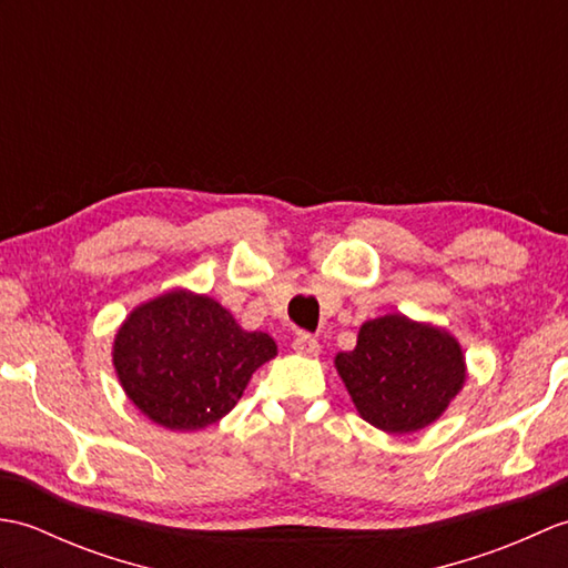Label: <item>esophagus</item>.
Instances as JSON below:
<instances>
[{
    "instance_id": "esophagus-1",
    "label": "esophagus",
    "mask_w": 568,
    "mask_h": 568,
    "mask_svg": "<svg viewBox=\"0 0 568 568\" xmlns=\"http://www.w3.org/2000/svg\"><path fill=\"white\" fill-rule=\"evenodd\" d=\"M293 348L297 354H305V356H317L320 354V342L315 336L307 334V332H300L295 339H293Z\"/></svg>"
}]
</instances>
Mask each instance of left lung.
<instances>
[{
  "instance_id": "left-lung-1",
  "label": "left lung",
  "mask_w": 568,
  "mask_h": 568,
  "mask_svg": "<svg viewBox=\"0 0 568 568\" xmlns=\"http://www.w3.org/2000/svg\"><path fill=\"white\" fill-rule=\"evenodd\" d=\"M358 415L390 434L432 425L466 381L462 346L403 315L366 322L354 352L334 358Z\"/></svg>"
}]
</instances>
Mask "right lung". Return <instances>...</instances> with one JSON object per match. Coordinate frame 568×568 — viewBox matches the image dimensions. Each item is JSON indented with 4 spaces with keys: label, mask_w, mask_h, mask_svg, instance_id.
Masks as SVG:
<instances>
[{
    "label": "right lung",
    "mask_w": 568,
    "mask_h": 568,
    "mask_svg": "<svg viewBox=\"0 0 568 568\" xmlns=\"http://www.w3.org/2000/svg\"><path fill=\"white\" fill-rule=\"evenodd\" d=\"M275 354L268 334L244 332L220 303L187 291L136 307L114 339V368L129 400L178 432L222 419L253 371Z\"/></svg>",
    "instance_id": "obj_1"
}]
</instances>
